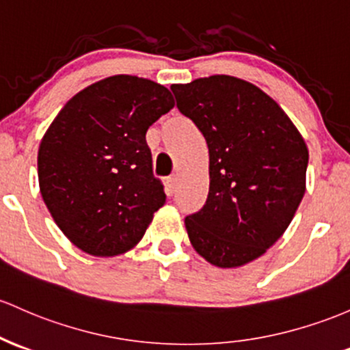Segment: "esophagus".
Listing matches in <instances>:
<instances>
[{
    "mask_svg": "<svg viewBox=\"0 0 350 350\" xmlns=\"http://www.w3.org/2000/svg\"><path fill=\"white\" fill-rule=\"evenodd\" d=\"M176 186H178V178H176V176H171V178H167V181H166V193H167V196L174 194Z\"/></svg>",
    "mask_w": 350,
    "mask_h": 350,
    "instance_id": "obj_1",
    "label": "esophagus"
}]
</instances>
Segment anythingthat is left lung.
<instances>
[{
  "label": "left lung",
  "mask_w": 350,
  "mask_h": 350,
  "mask_svg": "<svg viewBox=\"0 0 350 350\" xmlns=\"http://www.w3.org/2000/svg\"><path fill=\"white\" fill-rule=\"evenodd\" d=\"M171 91L209 149L206 204L184 219L191 244L213 266H244L282 236L304 198V137L271 96L244 79L216 75Z\"/></svg>",
  "instance_id": "left-lung-1"
}]
</instances>
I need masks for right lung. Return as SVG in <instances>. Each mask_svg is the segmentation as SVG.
Listing matches in <instances>:
<instances>
[{"mask_svg":"<svg viewBox=\"0 0 350 350\" xmlns=\"http://www.w3.org/2000/svg\"><path fill=\"white\" fill-rule=\"evenodd\" d=\"M172 107L167 88L118 75L72 96L44 133L41 196L57 228L86 254H124L166 202L146 131Z\"/></svg>","mask_w":350,"mask_h":350,"instance_id":"1","label":"right lung"}]
</instances>
